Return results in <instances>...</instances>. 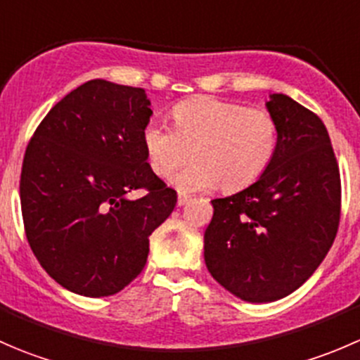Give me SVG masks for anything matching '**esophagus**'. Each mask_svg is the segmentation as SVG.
<instances>
[{"mask_svg":"<svg viewBox=\"0 0 360 360\" xmlns=\"http://www.w3.org/2000/svg\"><path fill=\"white\" fill-rule=\"evenodd\" d=\"M188 200H190L188 195H179V197H177V205H184V203H188Z\"/></svg>","mask_w":360,"mask_h":360,"instance_id":"34e87169","label":"esophagus"}]
</instances>
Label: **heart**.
Listing matches in <instances>:
<instances>
[{
	"mask_svg": "<svg viewBox=\"0 0 360 360\" xmlns=\"http://www.w3.org/2000/svg\"><path fill=\"white\" fill-rule=\"evenodd\" d=\"M174 127L150 120L143 146L157 176H169L193 148L195 162L177 170L170 184L181 193L237 191L256 183L274 163L278 125L264 110L216 97H195L172 108Z\"/></svg>",
	"mask_w": 360,
	"mask_h": 360,
	"instance_id": "1",
	"label": "heart"
}]
</instances>
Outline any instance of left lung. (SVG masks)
Here are the masks:
<instances>
[{
    "mask_svg": "<svg viewBox=\"0 0 360 360\" xmlns=\"http://www.w3.org/2000/svg\"><path fill=\"white\" fill-rule=\"evenodd\" d=\"M266 110L278 125L277 157L256 183L212 200L203 235L207 270L249 303L303 285L340 224V170L322 120L284 94H271Z\"/></svg>",
    "mask_w": 360,
    "mask_h": 360,
    "instance_id": "8db88e82",
    "label": "left lung"
}]
</instances>
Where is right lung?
Listing matches in <instances>:
<instances>
[{
    "mask_svg": "<svg viewBox=\"0 0 360 360\" xmlns=\"http://www.w3.org/2000/svg\"><path fill=\"white\" fill-rule=\"evenodd\" d=\"M151 103L136 86L90 79L60 99L27 144L20 205L27 242L68 291L111 296L143 271L150 235L177 195L151 170L143 129ZM143 187L147 195H126Z\"/></svg>",
    "mask_w": 360,
    "mask_h": 360,
    "instance_id": "add662e5",
    "label": "right lung"
}]
</instances>
